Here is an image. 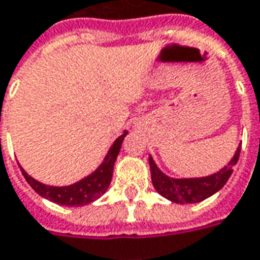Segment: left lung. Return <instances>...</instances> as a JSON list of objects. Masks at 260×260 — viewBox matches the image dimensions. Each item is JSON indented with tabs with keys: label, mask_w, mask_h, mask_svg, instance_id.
<instances>
[{
	"label": "left lung",
	"mask_w": 260,
	"mask_h": 260,
	"mask_svg": "<svg viewBox=\"0 0 260 260\" xmlns=\"http://www.w3.org/2000/svg\"><path fill=\"white\" fill-rule=\"evenodd\" d=\"M240 146L242 144H239V147L235 151V156L231 158V161L223 169H220L219 172L206 176V177H190V179L169 177L158 169L153 157L149 156L153 186L157 190L158 194H161L163 198H166L167 200H170L173 203H180V205L199 203L202 200L210 198L212 194H215L216 191L220 190L226 184V182L229 180L232 172H233V166L239 160Z\"/></svg>",
	"instance_id": "1"
}]
</instances>
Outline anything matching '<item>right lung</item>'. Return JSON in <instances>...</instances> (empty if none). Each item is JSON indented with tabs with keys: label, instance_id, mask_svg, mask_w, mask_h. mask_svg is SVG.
Here are the masks:
<instances>
[{
	"label": "right lung",
	"instance_id": "add662e5",
	"mask_svg": "<svg viewBox=\"0 0 260 260\" xmlns=\"http://www.w3.org/2000/svg\"><path fill=\"white\" fill-rule=\"evenodd\" d=\"M126 134L127 132L124 130V133L116 139V142L113 143V146L107 151L102 165L97 167L91 175H88L84 179L78 180L77 183H73L70 186H48V184H44V183L32 179L20 166L21 172L29 186L44 199L51 200L54 203L62 205V206H84V205H88L99 198H102L106 190L109 189L111 177H113L114 163H116V158L120 153L121 143L124 140Z\"/></svg>",
	"mask_w": 260,
	"mask_h": 260
}]
</instances>
